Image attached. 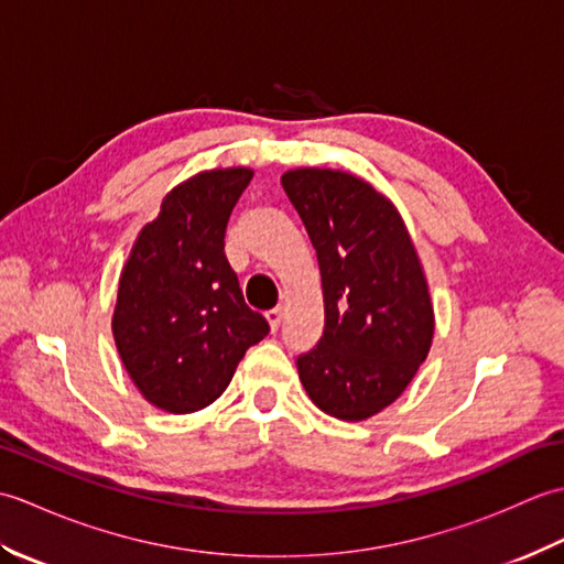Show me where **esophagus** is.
I'll use <instances>...</instances> for the list:
<instances>
[{"label":"esophagus","instance_id":"1","mask_svg":"<svg viewBox=\"0 0 564 564\" xmlns=\"http://www.w3.org/2000/svg\"><path fill=\"white\" fill-rule=\"evenodd\" d=\"M267 319H269V325H271L273 332L279 329V327H281V319H283V307L275 305V307L267 310Z\"/></svg>","mask_w":564,"mask_h":564}]
</instances>
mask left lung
<instances>
[{"label": "left lung", "instance_id": "8db88e82", "mask_svg": "<svg viewBox=\"0 0 564 564\" xmlns=\"http://www.w3.org/2000/svg\"><path fill=\"white\" fill-rule=\"evenodd\" d=\"M281 184L317 251L325 329L297 356L322 412L361 422L410 386L434 337V310L416 251L392 203L334 170H293Z\"/></svg>", "mask_w": 564, "mask_h": 564}]
</instances>
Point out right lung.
<instances>
[{
    "label": "right lung",
    "instance_id": "add662e5",
    "mask_svg": "<svg viewBox=\"0 0 564 564\" xmlns=\"http://www.w3.org/2000/svg\"><path fill=\"white\" fill-rule=\"evenodd\" d=\"M251 182L245 166L196 174L164 196L142 227L113 313V337L138 390L166 412L188 414L230 386L269 322L245 303L223 251L225 227Z\"/></svg>",
    "mask_w": 564,
    "mask_h": 564
}]
</instances>
